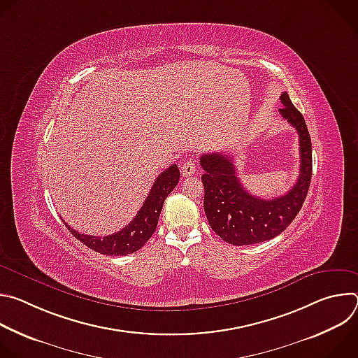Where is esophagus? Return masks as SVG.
<instances>
[{"label":"esophagus","instance_id":"34e87169","mask_svg":"<svg viewBox=\"0 0 358 358\" xmlns=\"http://www.w3.org/2000/svg\"><path fill=\"white\" fill-rule=\"evenodd\" d=\"M195 171H196V166H195V163H194L192 160L184 162V164H182V167H181V174H182V177H189V176L195 174Z\"/></svg>","mask_w":358,"mask_h":358}]
</instances>
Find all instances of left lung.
Instances as JSON below:
<instances>
[{
	"label": "left lung",
	"mask_w": 358,
	"mask_h": 358,
	"mask_svg": "<svg viewBox=\"0 0 358 358\" xmlns=\"http://www.w3.org/2000/svg\"><path fill=\"white\" fill-rule=\"evenodd\" d=\"M283 119L299 134L300 174L285 195L262 199L249 194L236 177L232 157L210 152L199 157L203 169V211L213 231L236 246L269 241L282 234L299 214L312 181V141L304 117L286 92L280 94Z\"/></svg>",
	"instance_id": "left-lung-1"
}]
</instances>
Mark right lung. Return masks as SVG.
Here are the masks:
<instances>
[{
    "instance_id": "obj_1",
    "label": "right lung",
    "mask_w": 358,
    "mask_h": 358,
    "mask_svg": "<svg viewBox=\"0 0 358 358\" xmlns=\"http://www.w3.org/2000/svg\"><path fill=\"white\" fill-rule=\"evenodd\" d=\"M178 180L180 171L177 164H173L163 171L152 184L137 215L130 221L129 225L116 234L108 236H92L79 234L66 222L65 225L76 239L99 253L109 255V257H123V255L133 253L138 250L155 234L164 199L176 188Z\"/></svg>"
}]
</instances>
